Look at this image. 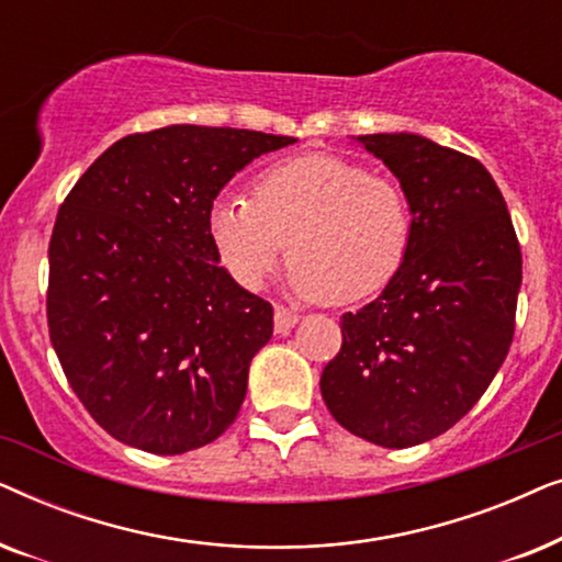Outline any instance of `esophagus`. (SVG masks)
Returning <instances> with one entry per match:
<instances>
[{"mask_svg":"<svg viewBox=\"0 0 562 562\" xmlns=\"http://www.w3.org/2000/svg\"><path fill=\"white\" fill-rule=\"evenodd\" d=\"M296 322H299V314L289 312L286 306H276V312H273V327H276V333H279V335H289L291 327H296Z\"/></svg>","mask_w":562,"mask_h":562,"instance_id":"34e87169","label":"esophagus"}]
</instances>
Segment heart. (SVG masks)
<instances>
[{"label": "heart", "instance_id": "heart-1", "mask_svg": "<svg viewBox=\"0 0 562 562\" xmlns=\"http://www.w3.org/2000/svg\"><path fill=\"white\" fill-rule=\"evenodd\" d=\"M220 263L256 291L286 252L299 299L360 302L402 273L414 243L406 191L356 160L306 153L266 168L252 199L220 196L210 210Z\"/></svg>", "mask_w": 562, "mask_h": 562}]
</instances>
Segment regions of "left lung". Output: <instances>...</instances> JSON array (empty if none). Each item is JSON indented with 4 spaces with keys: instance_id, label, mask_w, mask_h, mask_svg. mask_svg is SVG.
<instances>
[{
    "instance_id": "obj_1",
    "label": "left lung",
    "mask_w": 562,
    "mask_h": 562,
    "mask_svg": "<svg viewBox=\"0 0 562 562\" xmlns=\"http://www.w3.org/2000/svg\"><path fill=\"white\" fill-rule=\"evenodd\" d=\"M358 143L409 196L414 243L381 296L342 314L319 389L348 432L398 450L448 432L494 381L514 337L521 250L481 160L414 133Z\"/></svg>"
}]
</instances>
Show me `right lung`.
<instances>
[{"label":"right lung","instance_id":"obj_1","mask_svg":"<svg viewBox=\"0 0 562 562\" xmlns=\"http://www.w3.org/2000/svg\"><path fill=\"white\" fill-rule=\"evenodd\" d=\"M296 143L171 125L122 137L60 204L48 248V329L76 396L114 440L181 456L225 432L273 306L245 291L210 237L225 183Z\"/></svg>","mask_w":562,"mask_h":562}]
</instances>
